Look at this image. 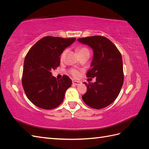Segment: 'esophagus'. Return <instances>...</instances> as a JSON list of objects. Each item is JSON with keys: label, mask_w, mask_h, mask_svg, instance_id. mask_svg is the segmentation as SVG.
Instances as JSON below:
<instances>
[{"label": "esophagus", "mask_w": 149, "mask_h": 149, "mask_svg": "<svg viewBox=\"0 0 149 149\" xmlns=\"http://www.w3.org/2000/svg\"><path fill=\"white\" fill-rule=\"evenodd\" d=\"M81 83L80 81H73V84H74V85H76V86H79Z\"/></svg>", "instance_id": "34e87169"}]
</instances>
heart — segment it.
<instances>
[{
    "label": "heart",
    "mask_w": 149,
    "mask_h": 149,
    "mask_svg": "<svg viewBox=\"0 0 149 149\" xmlns=\"http://www.w3.org/2000/svg\"><path fill=\"white\" fill-rule=\"evenodd\" d=\"M76 51H77L79 56L81 55L82 54H84V53H89L88 49L86 47H77V48H76ZM66 49L62 52L61 55V60L64 59V58H65V55H66ZM70 73L72 76H73V77H75V78L79 77V75H80L79 71H78L77 70H76V69H71L70 71Z\"/></svg>",
    "instance_id": "obj_1"
}]
</instances>
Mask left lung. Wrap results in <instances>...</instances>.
Instances as JSON below:
<instances>
[{
	"label": "left lung",
	"instance_id": "left-lung-1",
	"mask_svg": "<svg viewBox=\"0 0 149 149\" xmlns=\"http://www.w3.org/2000/svg\"><path fill=\"white\" fill-rule=\"evenodd\" d=\"M93 49L94 56L88 78L96 77L95 83H84L87 91L82 96L86 104L100 109L118 97L124 83L123 58L119 49L111 40L102 36L78 38Z\"/></svg>",
	"mask_w": 149,
	"mask_h": 149
}]
</instances>
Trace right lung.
<instances>
[{"mask_svg":"<svg viewBox=\"0 0 149 149\" xmlns=\"http://www.w3.org/2000/svg\"><path fill=\"white\" fill-rule=\"evenodd\" d=\"M75 40L47 36L38 40L26 54L22 83L26 97L36 106L52 109L63 101L72 81L66 75L58 80L51 71L59 66L61 54Z\"/></svg>","mask_w":149,"mask_h":149,"instance_id":"obj_1","label":"right lung"}]
</instances>
